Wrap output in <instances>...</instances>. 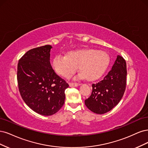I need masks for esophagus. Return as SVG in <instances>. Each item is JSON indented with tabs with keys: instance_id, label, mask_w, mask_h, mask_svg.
Wrapping results in <instances>:
<instances>
[{
	"instance_id": "34e87169",
	"label": "esophagus",
	"mask_w": 148,
	"mask_h": 148,
	"mask_svg": "<svg viewBox=\"0 0 148 148\" xmlns=\"http://www.w3.org/2000/svg\"><path fill=\"white\" fill-rule=\"evenodd\" d=\"M69 85L70 87H77V86H79V85H80V84L70 82V83H69Z\"/></svg>"
}]
</instances>
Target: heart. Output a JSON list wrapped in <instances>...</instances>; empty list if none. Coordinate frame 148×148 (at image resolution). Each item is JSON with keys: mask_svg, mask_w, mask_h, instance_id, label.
Wrapping results in <instances>:
<instances>
[{"mask_svg": "<svg viewBox=\"0 0 148 148\" xmlns=\"http://www.w3.org/2000/svg\"><path fill=\"white\" fill-rule=\"evenodd\" d=\"M109 63V58L106 52L84 49L69 51L67 56L56 55L51 66L57 74L64 77L73 74L79 67L80 76L92 80L104 74Z\"/></svg>", "mask_w": 148, "mask_h": 148, "instance_id": "obj_1", "label": "heart"}]
</instances>
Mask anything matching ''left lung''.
<instances>
[{
    "instance_id": "1",
    "label": "left lung",
    "mask_w": 148,
    "mask_h": 148,
    "mask_svg": "<svg viewBox=\"0 0 148 148\" xmlns=\"http://www.w3.org/2000/svg\"><path fill=\"white\" fill-rule=\"evenodd\" d=\"M127 65L125 60L117 55L111 70L97 84H92L90 97L85 104L90 111L103 114L111 111L121 101L126 87Z\"/></svg>"
}]
</instances>
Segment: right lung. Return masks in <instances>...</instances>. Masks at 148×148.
Segmentation results:
<instances>
[{"mask_svg":"<svg viewBox=\"0 0 148 148\" xmlns=\"http://www.w3.org/2000/svg\"><path fill=\"white\" fill-rule=\"evenodd\" d=\"M49 45L32 49L19 60L18 88L24 101L33 111L51 116L63 106L69 85L57 75L50 62Z\"/></svg>","mask_w":148,"mask_h":148,"instance_id":"right-lung-1","label":"right lung"}]
</instances>
